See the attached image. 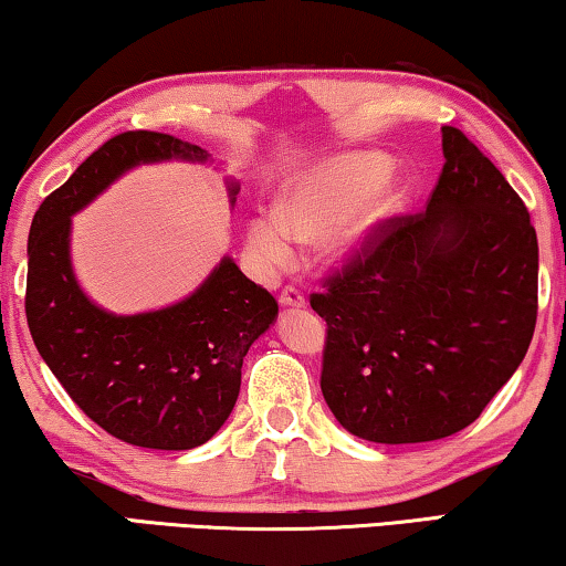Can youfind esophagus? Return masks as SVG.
<instances>
[{
    "label": "esophagus",
    "mask_w": 566,
    "mask_h": 566,
    "mask_svg": "<svg viewBox=\"0 0 566 566\" xmlns=\"http://www.w3.org/2000/svg\"><path fill=\"white\" fill-rule=\"evenodd\" d=\"M277 301H281L283 308H306V298H303V293L296 289H283Z\"/></svg>",
    "instance_id": "1"
}]
</instances>
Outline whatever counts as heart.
Wrapping results in <instances>:
<instances>
[{
  "label": "heart",
  "mask_w": 566,
  "mask_h": 566,
  "mask_svg": "<svg viewBox=\"0 0 566 566\" xmlns=\"http://www.w3.org/2000/svg\"><path fill=\"white\" fill-rule=\"evenodd\" d=\"M390 160L375 153L326 158L285 186L277 211L248 222L250 258L263 270L296 260L298 242H322L332 263H352L411 207V188L388 178Z\"/></svg>",
  "instance_id": "heart-1"
}]
</instances>
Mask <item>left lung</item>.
I'll list each match as a JSON object with an SVG mask.
<instances>
[{"label": "left lung", "instance_id": "left-lung-1", "mask_svg": "<svg viewBox=\"0 0 566 566\" xmlns=\"http://www.w3.org/2000/svg\"><path fill=\"white\" fill-rule=\"evenodd\" d=\"M421 214L396 219L311 296L324 318L322 392L375 444L452 437L526 357L536 326V229L501 170L457 127Z\"/></svg>", "mask_w": 566, "mask_h": 566}]
</instances>
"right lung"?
<instances>
[{
  "label": "right lung",
  "mask_w": 566,
  "mask_h": 566,
  "mask_svg": "<svg viewBox=\"0 0 566 566\" xmlns=\"http://www.w3.org/2000/svg\"><path fill=\"white\" fill-rule=\"evenodd\" d=\"M214 163L209 150L163 133L106 140L35 211L28 240L24 314L32 342L81 411L145 449L201 447L240 396L242 359L277 318V303L229 255L170 306L114 314L81 289L71 263L73 214L147 163ZM234 207L240 184L227 181Z\"/></svg>",
  "instance_id": "right-lung-1"
}]
</instances>
